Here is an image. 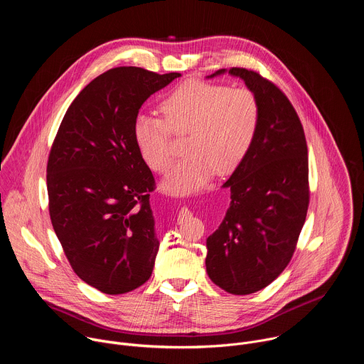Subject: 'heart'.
<instances>
[{
    "label": "heart",
    "instance_id": "b5f03b06",
    "mask_svg": "<svg viewBox=\"0 0 364 364\" xmlns=\"http://www.w3.org/2000/svg\"><path fill=\"white\" fill-rule=\"evenodd\" d=\"M161 111L166 117L138 114L134 139L144 161L157 173L173 163L171 131L187 134L181 160L161 188L188 194L212 180L215 173H232L246 157L261 121V108L253 92L245 87L187 82L168 95Z\"/></svg>",
    "mask_w": 364,
    "mask_h": 364
}]
</instances>
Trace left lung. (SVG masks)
<instances>
[{"label":"left lung","instance_id":"obj_1","mask_svg":"<svg viewBox=\"0 0 364 364\" xmlns=\"http://www.w3.org/2000/svg\"><path fill=\"white\" fill-rule=\"evenodd\" d=\"M245 82L261 108V121L246 157L222 186L230 204L207 237L205 271L235 295L268 287L289 264L308 210V157L299 118L288 97L256 72L220 69Z\"/></svg>","mask_w":364,"mask_h":364}]
</instances>
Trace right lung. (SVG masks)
Wrapping results in <instances>:
<instances>
[{"instance_id": "1", "label": "right lung", "mask_w": 364, "mask_h": 364, "mask_svg": "<svg viewBox=\"0 0 364 364\" xmlns=\"http://www.w3.org/2000/svg\"><path fill=\"white\" fill-rule=\"evenodd\" d=\"M180 73L115 68L72 102L47 163L48 210L76 275L109 295L152 274L160 240L149 204L154 177L134 139L142 103Z\"/></svg>"}]
</instances>
